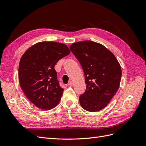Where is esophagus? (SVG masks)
<instances>
[{"mask_svg":"<svg viewBox=\"0 0 146 146\" xmlns=\"http://www.w3.org/2000/svg\"><path fill=\"white\" fill-rule=\"evenodd\" d=\"M73 85H74V83H73L72 81L69 82V83H68V85H69V86H72Z\"/></svg>","mask_w":146,"mask_h":146,"instance_id":"34e87169","label":"esophagus"}]
</instances>
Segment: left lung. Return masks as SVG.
I'll use <instances>...</instances> for the list:
<instances>
[{
	"instance_id": "obj_1",
	"label": "left lung",
	"mask_w": 146,
	"mask_h": 146,
	"mask_svg": "<svg viewBox=\"0 0 146 146\" xmlns=\"http://www.w3.org/2000/svg\"><path fill=\"white\" fill-rule=\"evenodd\" d=\"M70 50L80 62L85 76L86 90L79 98L81 107L91 112L104 108L120 85V64L111 51L98 42H75Z\"/></svg>"
}]
</instances>
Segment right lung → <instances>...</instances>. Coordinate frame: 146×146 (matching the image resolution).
Returning a JSON list of instances; mask_svg holds the SVG:
<instances>
[{"instance_id": "obj_1", "label": "right lung", "mask_w": 146, "mask_h": 146, "mask_svg": "<svg viewBox=\"0 0 146 146\" xmlns=\"http://www.w3.org/2000/svg\"><path fill=\"white\" fill-rule=\"evenodd\" d=\"M70 52L64 44L43 41L30 47L22 56L18 74L20 86L36 107L48 110L58 104L64 90L57 80L54 67Z\"/></svg>"}]
</instances>
